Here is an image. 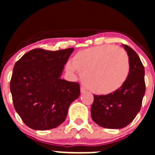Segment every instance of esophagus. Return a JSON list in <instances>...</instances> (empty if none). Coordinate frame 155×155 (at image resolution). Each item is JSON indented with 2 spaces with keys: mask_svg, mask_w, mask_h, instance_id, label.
I'll return each mask as SVG.
<instances>
[{
  "mask_svg": "<svg viewBox=\"0 0 155 155\" xmlns=\"http://www.w3.org/2000/svg\"><path fill=\"white\" fill-rule=\"evenodd\" d=\"M81 93H84V92H86V89L85 88H84V87H81Z\"/></svg>",
  "mask_w": 155,
  "mask_h": 155,
  "instance_id": "34e87169",
  "label": "esophagus"
}]
</instances>
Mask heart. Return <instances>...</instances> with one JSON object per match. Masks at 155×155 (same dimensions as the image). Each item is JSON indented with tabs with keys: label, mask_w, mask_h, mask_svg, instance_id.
<instances>
[{
	"label": "heart",
	"mask_w": 155,
	"mask_h": 155,
	"mask_svg": "<svg viewBox=\"0 0 155 155\" xmlns=\"http://www.w3.org/2000/svg\"><path fill=\"white\" fill-rule=\"evenodd\" d=\"M66 69L71 73L78 71L82 82L91 91L107 94L118 90L128 78L130 60L126 50L113 45H102L76 53L68 61Z\"/></svg>",
	"instance_id": "1"
}]
</instances>
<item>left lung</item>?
Instances as JSON below:
<instances>
[{
	"mask_svg": "<svg viewBox=\"0 0 155 155\" xmlns=\"http://www.w3.org/2000/svg\"><path fill=\"white\" fill-rule=\"evenodd\" d=\"M128 54L130 71L128 78L120 88L108 94H94L91 107V118L100 127L121 129L136 117L145 94L144 67L139 56L127 45H124Z\"/></svg>",
	"mask_w": 155,
	"mask_h": 155,
	"instance_id": "obj_1",
	"label": "left lung"
}]
</instances>
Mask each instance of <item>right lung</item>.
I'll list each match as a JSON object with an SVG mask.
<instances>
[{
	"label": "right lung",
	"mask_w": 155,
	"mask_h": 155,
	"mask_svg": "<svg viewBox=\"0 0 155 155\" xmlns=\"http://www.w3.org/2000/svg\"><path fill=\"white\" fill-rule=\"evenodd\" d=\"M74 48L50 51L34 49L14 66L10 90L14 107L25 124L46 130L65 120L68 108L80 95V84L61 78Z\"/></svg>",
	"instance_id": "add662e5"
}]
</instances>
